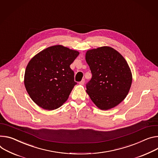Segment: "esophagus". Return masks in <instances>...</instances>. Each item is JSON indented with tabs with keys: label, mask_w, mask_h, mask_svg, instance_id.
<instances>
[{
	"label": "esophagus",
	"mask_w": 158,
	"mask_h": 158,
	"mask_svg": "<svg viewBox=\"0 0 158 158\" xmlns=\"http://www.w3.org/2000/svg\"><path fill=\"white\" fill-rule=\"evenodd\" d=\"M84 82H85V80H84V79H82L81 82H79V84H80V85H84Z\"/></svg>",
	"instance_id": "34e87169"
}]
</instances>
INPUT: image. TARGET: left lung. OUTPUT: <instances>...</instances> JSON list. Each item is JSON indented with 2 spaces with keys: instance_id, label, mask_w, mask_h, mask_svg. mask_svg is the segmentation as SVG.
Segmentation results:
<instances>
[{
  "instance_id": "obj_1",
  "label": "left lung",
  "mask_w": 158,
  "mask_h": 158,
  "mask_svg": "<svg viewBox=\"0 0 158 158\" xmlns=\"http://www.w3.org/2000/svg\"><path fill=\"white\" fill-rule=\"evenodd\" d=\"M85 61L92 78L86 93L100 110H108L119 105L130 91L132 74L124 57L114 48L104 46L89 50Z\"/></svg>"
}]
</instances>
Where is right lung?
Segmentation results:
<instances>
[{
    "instance_id": "add662e5",
    "label": "right lung",
    "mask_w": 158,
    "mask_h": 158,
    "mask_svg": "<svg viewBox=\"0 0 158 158\" xmlns=\"http://www.w3.org/2000/svg\"><path fill=\"white\" fill-rule=\"evenodd\" d=\"M79 54L77 50L56 45L41 50L28 62L24 83L38 106L53 110L67 101L77 84L70 65Z\"/></svg>"
}]
</instances>
